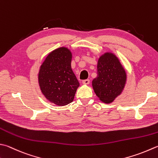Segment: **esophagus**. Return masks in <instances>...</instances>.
I'll return each mask as SVG.
<instances>
[{
    "instance_id": "obj_1",
    "label": "esophagus",
    "mask_w": 158,
    "mask_h": 158,
    "mask_svg": "<svg viewBox=\"0 0 158 158\" xmlns=\"http://www.w3.org/2000/svg\"><path fill=\"white\" fill-rule=\"evenodd\" d=\"M82 83H83V84H84V85H88L89 83V79H85V80H83Z\"/></svg>"
}]
</instances>
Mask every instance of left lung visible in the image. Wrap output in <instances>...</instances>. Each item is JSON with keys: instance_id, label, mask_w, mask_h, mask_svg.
I'll list each match as a JSON object with an SVG mask.
<instances>
[{"instance_id": "8db88e82", "label": "left lung", "mask_w": 158, "mask_h": 158, "mask_svg": "<svg viewBox=\"0 0 158 158\" xmlns=\"http://www.w3.org/2000/svg\"><path fill=\"white\" fill-rule=\"evenodd\" d=\"M127 82V73L118 57L111 52L101 55L97 62V76L92 85L98 99L111 103L122 94Z\"/></svg>"}]
</instances>
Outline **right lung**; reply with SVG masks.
<instances>
[{"instance_id":"right-lung-1","label":"right lung","mask_w":158,"mask_h":158,"mask_svg":"<svg viewBox=\"0 0 158 158\" xmlns=\"http://www.w3.org/2000/svg\"><path fill=\"white\" fill-rule=\"evenodd\" d=\"M73 54L60 47L49 52L40 67L38 83L49 102L64 106L73 102L79 83L71 69Z\"/></svg>"}]
</instances>
